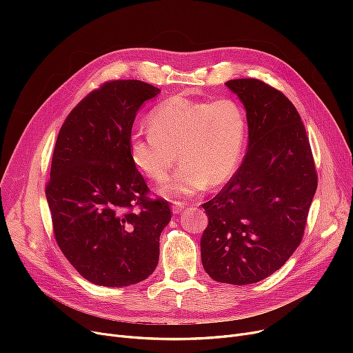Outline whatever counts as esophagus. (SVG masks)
Returning a JSON list of instances; mask_svg holds the SVG:
<instances>
[{
  "instance_id": "34e87169",
  "label": "esophagus",
  "mask_w": 353,
  "mask_h": 353,
  "mask_svg": "<svg viewBox=\"0 0 353 353\" xmlns=\"http://www.w3.org/2000/svg\"><path fill=\"white\" fill-rule=\"evenodd\" d=\"M184 208H186V203H183V201H173L172 212H173L174 214H179Z\"/></svg>"
}]
</instances>
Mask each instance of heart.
I'll return each mask as SVG.
<instances>
[{
	"label": "heart",
	"mask_w": 353,
	"mask_h": 353,
	"mask_svg": "<svg viewBox=\"0 0 353 353\" xmlns=\"http://www.w3.org/2000/svg\"><path fill=\"white\" fill-rule=\"evenodd\" d=\"M148 127H139L130 136L134 165L160 181L179 159L180 165L160 190L169 197H190L208 184L219 186L232 177L243 150L246 119L242 107L229 99L174 96L150 111Z\"/></svg>",
	"instance_id": "b5f03b06"
}]
</instances>
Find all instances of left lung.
<instances>
[{"instance_id": "1", "label": "left lung", "mask_w": 353, "mask_h": 353, "mask_svg": "<svg viewBox=\"0 0 353 353\" xmlns=\"http://www.w3.org/2000/svg\"><path fill=\"white\" fill-rule=\"evenodd\" d=\"M226 85L246 108L248 153L201 205L209 225L200 252L213 281L243 286L266 279L298 249L318 174L301 116L282 91L256 79Z\"/></svg>"}]
</instances>
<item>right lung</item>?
Here are the masks:
<instances>
[{"mask_svg":"<svg viewBox=\"0 0 353 353\" xmlns=\"http://www.w3.org/2000/svg\"><path fill=\"white\" fill-rule=\"evenodd\" d=\"M159 92L139 80L107 81L71 110L55 141L46 188L54 237L99 286L139 283L159 263L170 206L148 196L128 147L137 110Z\"/></svg>","mask_w":353,"mask_h":353,"instance_id":"right-lung-1","label":"right lung"}]
</instances>
